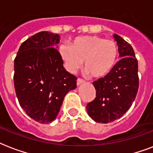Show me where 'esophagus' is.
<instances>
[{
  "mask_svg": "<svg viewBox=\"0 0 153 153\" xmlns=\"http://www.w3.org/2000/svg\"><path fill=\"white\" fill-rule=\"evenodd\" d=\"M83 82H84V80H82V79H77V85H78V86L81 85V84L83 83Z\"/></svg>",
  "mask_w": 153,
  "mask_h": 153,
  "instance_id": "esophagus-1",
  "label": "esophagus"
}]
</instances>
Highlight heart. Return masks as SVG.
I'll list each match as a JSON object with an SVG mask.
<instances>
[{
  "instance_id": "b5f03b06",
  "label": "heart",
  "mask_w": 153,
  "mask_h": 153,
  "mask_svg": "<svg viewBox=\"0 0 153 153\" xmlns=\"http://www.w3.org/2000/svg\"><path fill=\"white\" fill-rule=\"evenodd\" d=\"M59 53L70 72L76 71L82 65L86 74L94 78H102L109 74L116 65L118 47L111 39L97 36L77 37L71 47L62 44Z\"/></svg>"
}]
</instances>
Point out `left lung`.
<instances>
[{
  "mask_svg": "<svg viewBox=\"0 0 153 153\" xmlns=\"http://www.w3.org/2000/svg\"><path fill=\"white\" fill-rule=\"evenodd\" d=\"M119 57L111 71L93 82L96 98L88 103L89 116L99 123H109L121 118L134 102L139 86L138 62L133 48L117 34Z\"/></svg>",
  "mask_w": 153,
  "mask_h": 153,
  "instance_id": "8db88e82",
  "label": "left lung"
}]
</instances>
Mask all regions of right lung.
<instances>
[{"label": "right lung", "instance_id": "1", "mask_svg": "<svg viewBox=\"0 0 153 153\" xmlns=\"http://www.w3.org/2000/svg\"><path fill=\"white\" fill-rule=\"evenodd\" d=\"M60 36L38 32L20 45L14 60V86L20 106L37 122H52L77 79L63 67Z\"/></svg>", "mask_w": 153, "mask_h": 153}]
</instances>
